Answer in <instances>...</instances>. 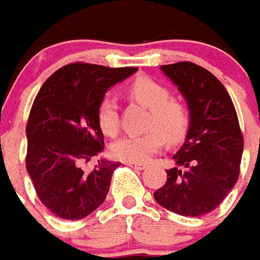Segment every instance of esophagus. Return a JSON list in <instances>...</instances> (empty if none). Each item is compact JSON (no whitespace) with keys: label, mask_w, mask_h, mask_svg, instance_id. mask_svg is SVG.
I'll use <instances>...</instances> for the list:
<instances>
[{"label":"esophagus","mask_w":260,"mask_h":260,"mask_svg":"<svg viewBox=\"0 0 260 260\" xmlns=\"http://www.w3.org/2000/svg\"><path fill=\"white\" fill-rule=\"evenodd\" d=\"M128 167H132V168H136V169H143L145 168V164H141V162H126Z\"/></svg>","instance_id":"esophagus-1"}]
</instances>
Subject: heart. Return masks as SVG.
Instances as JSON below:
<instances>
[{"label":"heart","instance_id":"1","mask_svg":"<svg viewBox=\"0 0 260 260\" xmlns=\"http://www.w3.org/2000/svg\"><path fill=\"white\" fill-rule=\"evenodd\" d=\"M128 96L150 109L147 119L148 133L124 136L112 145V155L126 162H145L161 150L164 139L174 144L185 137L190 124V112L182 101L171 98V92L161 82L137 77L126 88ZM96 120L102 133L115 137L119 132V113L112 98H104L96 109Z\"/></svg>","mask_w":260,"mask_h":260}]
</instances>
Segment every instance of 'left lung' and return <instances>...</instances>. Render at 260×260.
Instances as JSON below:
<instances>
[{"label":"left lung","instance_id":"left-lung-1","mask_svg":"<svg viewBox=\"0 0 260 260\" xmlns=\"http://www.w3.org/2000/svg\"><path fill=\"white\" fill-rule=\"evenodd\" d=\"M186 98L190 124L185 144L167 169V182L154 192L172 213L199 217L217 209L238 180L244 137L237 110L220 80L190 61L161 67Z\"/></svg>","mask_w":260,"mask_h":260}]
</instances>
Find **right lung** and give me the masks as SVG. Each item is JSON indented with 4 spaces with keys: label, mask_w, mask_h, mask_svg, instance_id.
<instances>
[{
    "label": "right lung",
    "mask_w": 260,
    "mask_h": 260,
    "mask_svg": "<svg viewBox=\"0 0 260 260\" xmlns=\"http://www.w3.org/2000/svg\"><path fill=\"white\" fill-rule=\"evenodd\" d=\"M137 67L109 68L71 62L57 70L35 98L26 124V169L40 202L64 220H80L104 203L120 162L101 159L104 150L96 109L105 92Z\"/></svg>",
    "instance_id": "obj_1"
}]
</instances>
